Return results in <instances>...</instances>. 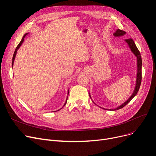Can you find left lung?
<instances>
[{
  "label": "left lung",
  "instance_id": "obj_1",
  "mask_svg": "<svg viewBox=\"0 0 156 156\" xmlns=\"http://www.w3.org/2000/svg\"><path fill=\"white\" fill-rule=\"evenodd\" d=\"M126 34V33L125 31H122V30H121L119 29H118V30H116L115 31V32L114 33L113 35H114V37H122V36H124ZM125 41L128 44V46L129 47V48L131 49V51L132 52V53L136 57V61H137V73H136V79L135 87V89H134V91H133V94H132V95H131L129 97V99L126 101H125L124 103H122L121 105L118 106V108H116L115 109H108L102 108H101V107H100V106H99L100 108H102L104 109L114 111V110H118L119 109H121V108H122L123 107H125V106L136 95V94L138 92V90H139V88H140V87L141 81H142V57H141L140 53V52H139L138 49L137 48V47H136V45H135V44L134 42V41L132 38L126 39V40H125ZM89 96H90V99H92V97H91L90 93H89ZM92 102H94V101H92ZM94 103H95V102H94Z\"/></svg>",
  "mask_w": 156,
  "mask_h": 156
}]
</instances>
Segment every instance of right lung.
I'll use <instances>...</instances> for the list:
<instances>
[{"instance_id":"add662e5","label":"right lung","mask_w":156,"mask_h":156,"mask_svg":"<svg viewBox=\"0 0 156 156\" xmlns=\"http://www.w3.org/2000/svg\"><path fill=\"white\" fill-rule=\"evenodd\" d=\"M28 34V33H27V34H25L24 35V36L23 37V38H22V40H21V42H20V44H18V45L17 46V47H16V48L15 49V51H14V54H13V57H12V66H13V64H14V59H15V57H16V54H17V52H18V49L20 48V47H21V45H22V44H23V42H24V38H25V37ZM69 90H68V94H69ZM67 100H68V97H67V98H66V102H65V104H64V105H63V107L64 106L66 105V102H67ZM62 107V108H63ZM61 108V109H62ZM60 109H59L58 111H59Z\"/></svg>"}]
</instances>
